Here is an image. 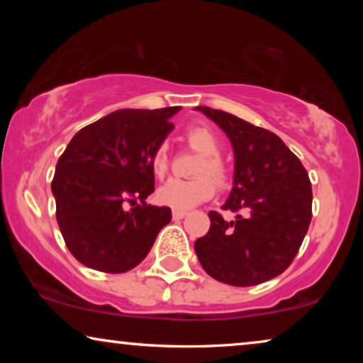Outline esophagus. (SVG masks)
<instances>
[{
  "label": "esophagus",
  "instance_id": "34e87169",
  "mask_svg": "<svg viewBox=\"0 0 363 363\" xmlns=\"http://www.w3.org/2000/svg\"><path fill=\"white\" fill-rule=\"evenodd\" d=\"M186 215H188V211H185V210H173V213H172L173 220H182V218H185Z\"/></svg>",
  "mask_w": 363,
  "mask_h": 363
}]
</instances>
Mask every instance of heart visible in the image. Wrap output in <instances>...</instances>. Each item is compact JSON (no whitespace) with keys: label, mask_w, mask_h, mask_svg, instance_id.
I'll use <instances>...</instances> for the list:
<instances>
[{"label":"heart","mask_w":363,"mask_h":363,"mask_svg":"<svg viewBox=\"0 0 363 363\" xmlns=\"http://www.w3.org/2000/svg\"><path fill=\"white\" fill-rule=\"evenodd\" d=\"M186 142L193 150L203 153L201 160L195 168V175L201 177L191 178V180L172 178L158 188L157 200L173 210H190L215 195V183L211 180L212 177L218 185H225L228 180V168L220 157L221 142L215 132L206 127H191L186 132ZM152 170L157 177H163L168 170L167 148L163 145L153 152ZM205 174L212 177L208 179Z\"/></svg>","instance_id":"1"}]
</instances>
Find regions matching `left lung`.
<instances>
[{
    "instance_id": "left-lung-1",
    "label": "left lung",
    "mask_w": 363,
    "mask_h": 363,
    "mask_svg": "<svg viewBox=\"0 0 363 363\" xmlns=\"http://www.w3.org/2000/svg\"><path fill=\"white\" fill-rule=\"evenodd\" d=\"M223 128L235 150V186L210 231L196 240L198 261L213 279L247 287L291 266L312 220V186L299 158L276 133L233 113L196 107Z\"/></svg>"
}]
</instances>
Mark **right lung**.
<instances>
[{
    "label": "right lung",
    "instance_id": "add662e5",
    "mask_svg": "<svg viewBox=\"0 0 363 363\" xmlns=\"http://www.w3.org/2000/svg\"><path fill=\"white\" fill-rule=\"evenodd\" d=\"M178 111L112 112L81 128L59 157L51 183L56 220L67 250L84 266L111 274L130 271L170 223V208L145 200L155 183L152 155Z\"/></svg>",
    "mask_w": 363,
    "mask_h": 363
}]
</instances>
